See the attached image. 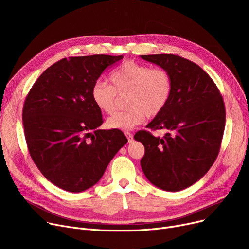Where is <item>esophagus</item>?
Segmentation results:
<instances>
[{"label": "esophagus", "instance_id": "1", "mask_svg": "<svg viewBox=\"0 0 249 249\" xmlns=\"http://www.w3.org/2000/svg\"><path fill=\"white\" fill-rule=\"evenodd\" d=\"M125 135H126V137H127V139H128V142L129 143H132L133 142V135L131 134V133H130V132H125Z\"/></svg>", "mask_w": 249, "mask_h": 249}]
</instances>
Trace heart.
I'll return each mask as SVG.
<instances>
[{
  "mask_svg": "<svg viewBox=\"0 0 249 249\" xmlns=\"http://www.w3.org/2000/svg\"><path fill=\"white\" fill-rule=\"evenodd\" d=\"M110 82V86L96 83L90 89V98L100 112L110 114L116 106V95L127 94L128 110L114 113L106 121L107 128L112 130H131L144 122L146 116H158L172 95V78L165 70L151 69L131 60L114 70Z\"/></svg>",
  "mask_w": 249,
  "mask_h": 249,
  "instance_id": "obj_1",
  "label": "heart"
}]
</instances>
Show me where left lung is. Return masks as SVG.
Returning a JSON list of instances; mask_svg holds the SVG:
<instances>
[{"mask_svg":"<svg viewBox=\"0 0 249 249\" xmlns=\"http://www.w3.org/2000/svg\"><path fill=\"white\" fill-rule=\"evenodd\" d=\"M165 70L172 95L146 126L166 129L160 138L141 130L134 136L145 148L140 164L152 185L178 192L202 178L216 160L225 128V106L212 78L198 64L174 54L140 55Z\"/></svg>","mask_w":249,"mask_h":249,"instance_id":"1","label":"left lung"}]
</instances>
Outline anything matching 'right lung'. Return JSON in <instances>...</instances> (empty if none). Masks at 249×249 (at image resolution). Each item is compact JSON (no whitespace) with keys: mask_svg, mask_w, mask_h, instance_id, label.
Returning a JSON list of instances; mask_svg holds the SVG:
<instances>
[{"mask_svg":"<svg viewBox=\"0 0 249 249\" xmlns=\"http://www.w3.org/2000/svg\"><path fill=\"white\" fill-rule=\"evenodd\" d=\"M123 58L95 54L63 58L33 85L23 107L29 153L41 174L72 193L96 185L128 142L121 130L99 129L102 112L90 89L108 67Z\"/></svg>","mask_w":249,"mask_h":249,"instance_id":"right-lung-1","label":"right lung"}]
</instances>
